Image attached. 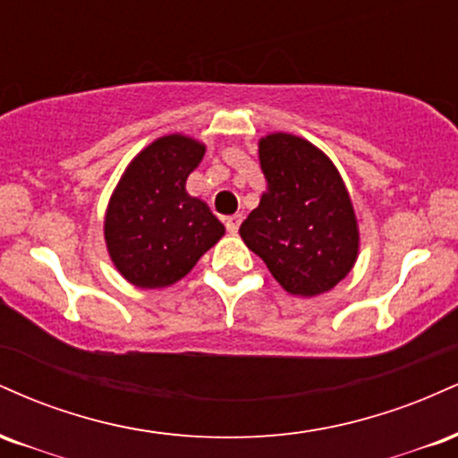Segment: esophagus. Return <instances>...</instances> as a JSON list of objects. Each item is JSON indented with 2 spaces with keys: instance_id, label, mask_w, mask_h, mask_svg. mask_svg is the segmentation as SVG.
I'll return each mask as SVG.
<instances>
[{
  "instance_id": "obj_1",
  "label": "esophagus",
  "mask_w": 458,
  "mask_h": 458,
  "mask_svg": "<svg viewBox=\"0 0 458 458\" xmlns=\"http://www.w3.org/2000/svg\"><path fill=\"white\" fill-rule=\"evenodd\" d=\"M241 222H243V215H233V217H228L225 219V230H228L230 234H236L239 233V225H241Z\"/></svg>"
}]
</instances>
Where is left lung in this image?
<instances>
[{
  "label": "left lung",
  "instance_id": "left-lung-1",
  "mask_svg": "<svg viewBox=\"0 0 458 458\" xmlns=\"http://www.w3.org/2000/svg\"><path fill=\"white\" fill-rule=\"evenodd\" d=\"M267 178L259 208L241 224V239L293 295L329 291L357 259V224L343 178L327 157L295 135L260 140Z\"/></svg>",
  "mask_w": 458,
  "mask_h": 458
}]
</instances>
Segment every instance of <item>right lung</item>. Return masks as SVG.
<instances>
[{"label":"right lung","mask_w":458,"mask_h":458,"mask_svg":"<svg viewBox=\"0 0 458 458\" xmlns=\"http://www.w3.org/2000/svg\"><path fill=\"white\" fill-rule=\"evenodd\" d=\"M202 157L196 140L167 135L141 150L115 187L105 241L114 265L135 286H170L222 239L219 219L185 189Z\"/></svg>","instance_id":"add662e5"}]
</instances>
